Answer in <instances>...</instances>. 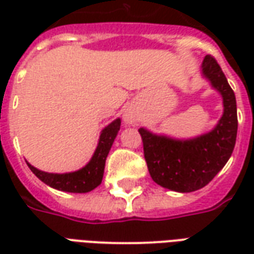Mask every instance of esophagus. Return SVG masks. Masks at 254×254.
Masks as SVG:
<instances>
[{"instance_id": "obj_1", "label": "esophagus", "mask_w": 254, "mask_h": 254, "mask_svg": "<svg viewBox=\"0 0 254 254\" xmlns=\"http://www.w3.org/2000/svg\"><path fill=\"white\" fill-rule=\"evenodd\" d=\"M125 122L129 124V125H132L133 122H134V118H133V116H130V114H125Z\"/></svg>"}]
</instances>
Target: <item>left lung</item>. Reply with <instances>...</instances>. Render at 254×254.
Returning <instances> with one entry per match:
<instances>
[{
    "mask_svg": "<svg viewBox=\"0 0 254 254\" xmlns=\"http://www.w3.org/2000/svg\"><path fill=\"white\" fill-rule=\"evenodd\" d=\"M201 74L223 99V114L212 130L180 140L155 134L145 127L138 129L152 180L160 187L180 193L198 190L212 181L230 159L237 140L238 118L234 91L212 56L204 58Z\"/></svg>",
    "mask_w": 254,
    "mask_h": 254,
    "instance_id": "1",
    "label": "left lung"
}]
</instances>
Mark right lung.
Instances as JSON below:
<instances>
[{
  "label": "right lung",
  "mask_w": 254,
  "mask_h": 254,
  "mask_svg": "<svg viewBox=\"0 0 254 254\" xmlns=\"http://www.w3.org/2000/svg\"><path fill=\"white\" fill-rule=\"evenodd\" d=\"M120 127H121V120L117 118L100 132L99 143L92 158L80 170L57 174V173H46V171L38 170L28 162L27 165L42 182H45L46 185L54 189L69 191V193H87V191L94 190L102 182L103 173H105L106 158L110 152L111 145L118 134Z\"/></svg>",
  "instance_id": "right-lung-1"
}]
</instances>
